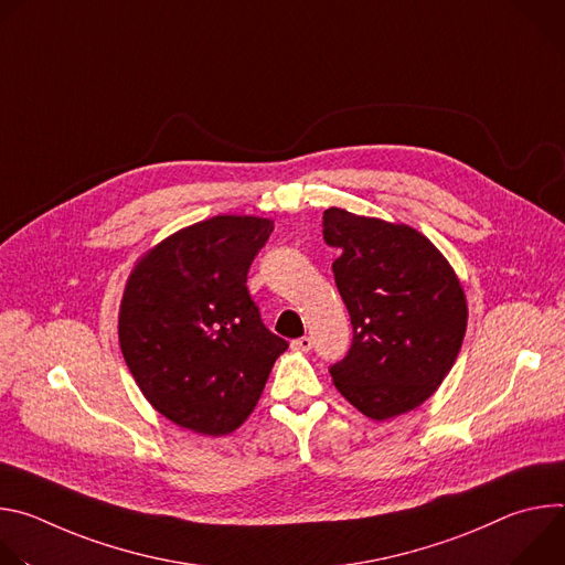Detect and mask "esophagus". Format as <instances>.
Returning a JSON list of instances; mask_svg holds the SVG:
<instances>
[{"label":"esophagus","mask_w":565,"mask_h":565,"mask_svg":"<svg viewBox=\"0 0 565 565\" xmlns=\"http://www.w3.org/2000/svg\"><path fill=\"white\" fill-rule=\"evenodd\" d=\"M290 349L297 351V353H308V351L312 349V342H310V338L303 335V338H299V340H292V342H290Z\"/></svg>","instance_id":"esophagus-1"}]
</instances>
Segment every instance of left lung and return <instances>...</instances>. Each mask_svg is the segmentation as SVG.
Here are the masks:
<instances>
[{
    "instance_id": "8db88e82",
    "label": "left lung",
    "mask_w": 565,
    "mask_h": 565,
    "mask_svg": "<svg viewBox=\"0 0 565 565\" xmlns=\"http://www.w3.org/2000/svg\"><path fill=\"white\" fill-rule=\"evenodd\" d=\"M324 241L349 308L353 344L331 366L338 391L371 420L407 414L451 371L467 329L462 284L445 255L412 225L324 212Z\"/></svg>"
}]
</instances>
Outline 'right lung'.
Masks as SVG:
<instances>
[{"label":"right lung","instance_id":"1","mask_svg":"<svg viewBox=\"0 0 565 565\" xmlns=\"http://www.w3.org/2000/svg\"><path fill=\"white\" fill-rule=\"evenodd\" d=\"M270 232V218L218 214L149 248L127 279L122 358L149 405L183 429H238L288 349L264 327L246 288Z\"/></svg>","mask_w":565,"mask_h":565}]
</instances>
